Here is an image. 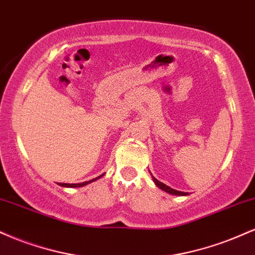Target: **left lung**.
I'll return each mask as SVG.
<instances>
[{
    "instance_id": "1",
    "label": "left lung",
    "mask_w": 255,
    "mask_h": 255,
    "mask_svg": "<svg viewBox=\"0 0 255 255\" xmlns=\"http://www.w3.org/2000/svg\"><path fill=\"white\" fill-rule=\"evenodd\" d=\"M152 180H153V182L156 186L158 187L159 189H162V191H164L166 193H169V194H172V195H188V193H184V192H180V191H176V189H172L171 187L166 186V184L162 183L160 181H158L157 178H154L153 176H152Z\"/></svg>"
}]
</instances>
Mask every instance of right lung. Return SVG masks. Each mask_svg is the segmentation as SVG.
I'll list each match as a JSON object with an SVG mask.
<instances>
[{
  "instance_id": "obj_1",
  "label": "right lung",
  "mask_w": 255,
  "mask_h": 255,
  "mask_svg": "<svg viewBox=\"0 0 255 255\" xmlns=\"http://www.w3.org/2000/svg\"><path fill=\"white\" fill-rule=\"evenodd\" d=\"M84 184H85V182L84 183H78V184L77 183H75V184L74 183H73V184L72 183L71 184H67V183L64 184L63 183V186H66V187H81V186H84Z\"/></svg>"
}]
</instances>
